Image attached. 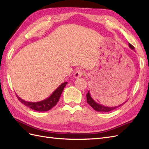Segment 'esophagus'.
<instances>
[{
    "mask_svg": "<svg viewBox=\"0 0 149 149\" xmlns=\"http://www.w3.org/2000/svg\"><path fill=\"white\" fill-rule=\"evenodd\" d=\"M84 74V72L83 70H76L75 72L74 77L75 78H79V77H81V76H83Z\"/></svg>",
    "mask_w": 149,
    "mask_h": 149,
    "instance_id": "obj_1",
    "label": "esophagus"
}]
</instances>
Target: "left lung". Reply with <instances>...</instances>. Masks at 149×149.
<instances>
[{"label":"left lung","mask_w":149,"mask_h":149,"mask_svg":"<svg viewBox=\"0 0 149 149\" xmlns=\"http://www.w3.org/2000/svg\"><path fill=\"white\" fill-rule=\"evenodd\" d=\"M129 47L131 49L134 50V47L132 46L131 43H129ZM86 99H87V102L90 104V106L91 107H92L93 109L97 111H99V112H109V111H112L113 109L117 108V107L121 106L125 102H126V101H125V102H123V104H120V105L117 106H115V107H107V106H105L104 105H101V104H98L97 102H96L95 101L92 99V97H91V95H90V93L89 91H88V93L86 94Z\"/></svg>","instance_id":"left-lung-1"}]
</instances>
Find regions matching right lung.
I'll return each instance as SVG.
<instances>
[{"instance_id":"right-lung-1","label":"right lung","mask_w":149,"mask_h":149,"mask_svg":"<svg viewBox=\"0 0 149 149\" xmlns=\"http://www.w3.org/2000/svg\"><path fill=\"white\" fill-rule=\"evenodd\" d=\"M67 83V82H65V83H62L56 90H55V91H54L51 95H50V96L42 101H40V102H27V101L22 99L20 97H19L17 95V97L20 102L24 104L25 106L29 107L31 109H32L34 111H49L50 109H52L53 107H54L56 105V104L58 103L59 101L60 96H61V95L63 92V89H64V88L65 87Z\"/></svg>"}]
</instances>
